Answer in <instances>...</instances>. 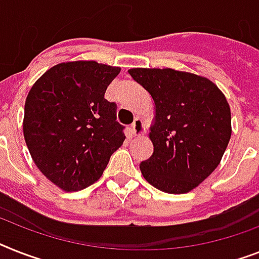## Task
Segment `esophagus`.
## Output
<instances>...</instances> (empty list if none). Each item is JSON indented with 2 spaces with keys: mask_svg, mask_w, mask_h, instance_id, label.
<instances>
[{
  "mask_svg": "<svg viewBox=\"0 0 259 259\" xmlns=\"http://www.w3.org/2000/svg\"><path fill=\"white\" fill-rule=\"evenodd\" d=\"M131 131L135 136H142V135L145 134L144 123H143V120L140 117H136V119H135V121L131 125Z\"/></svg>",
  "mask_w": 259,
  "mask_h": 259,
  "instance_id": "obj_1",
  "label": "esophagus"
}]
</instances>
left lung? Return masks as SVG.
<instances>
[{
    "mask_svg": "<svg viewBox=\"0 0 259 259\" xmlns=\"http://www.w3.org/2000/svg\"><path fill=\"white\" fill-rule=\"evenodd\" d=\"M128 74L155 103L153 153L143 177L161 192L183 194L219 166L232 136L230 107L208 78L173 68H131Z\"/></svg>",
    "mask_w": 259,
    "mask_h": 259,
    "instance_id": "8db88e82",
    "label": "left lung"
}]
</instances>
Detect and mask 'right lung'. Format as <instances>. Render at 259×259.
<instances>
[{"instance_id":"obj_1","label":"right lung","mask_w":259,"mask_h":259,"mask_svg":"<svg viewBox=\"0 0 259 259\" xmlns=\"http://www.w3.org/2000/svg\"><path fill=\"white\" fill-rule=\"evenodd\" d=\"M120 67L95 61L58 63L27 94L23 136L38 169L65 192L90 187L123 142L116 104L104 94Z\"/></svg>"}]
</instances>
